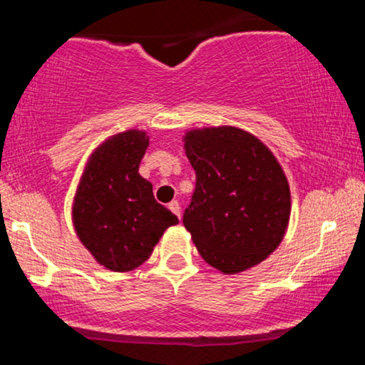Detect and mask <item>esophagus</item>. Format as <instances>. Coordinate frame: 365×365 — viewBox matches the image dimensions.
<instances>
[{"label":"esophagus","instance_id":"1","mask_svg":"<svg viewBox=\"0 0 365 365\" xmlns=\"http://www.w3.org/2000/svg\"><path fill=\"white\" fill-rule=\"evenodd\" d=\"M168 207H170L171 211H173L175 215H177L178 217L182 216V207H180V202H178V200H171V202L168 204Z\"/></svg>","mask_w":365,"mask_h":365}]
</instances>
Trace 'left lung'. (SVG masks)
<instances>
[{
	"label": "left lung",
	"mask_w": 365,
	"mask_h": 365,
	"mask_svg": "<svg viewBox=\"0 0 365 365\" xmlns=\"http://www.w3.org/2000/svg\"><path fill=\"white\" fill-rule=\"evenodd\" d=\"M183 142L195 170L183 225L197 250L225 274L257 266L278 249L290 221L282 165L257 137L230 125L188 130Z\"/></svg>",
	"instance_id": "obj_1"
}]
</instances>
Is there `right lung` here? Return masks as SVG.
<instances>
[{
    "instance_id": "add662e5",
    "label": "right lung",
    "mask_w": 365,
    "mask_h": 365,
    "mask_svg": "<svg viewBox=\"0 0 365 365\" xmlns=\"http://www.w3.org/2000/svg\"><path fill=\"white\" fill-rule=\"evenodd\" d=\"M149 145L144 130L108 137L87 159L73 197L72 221L82 245L101 266L127 273L144 264L178 217L158 202L139 175Z\"/></svg>"
}]
</instances>
